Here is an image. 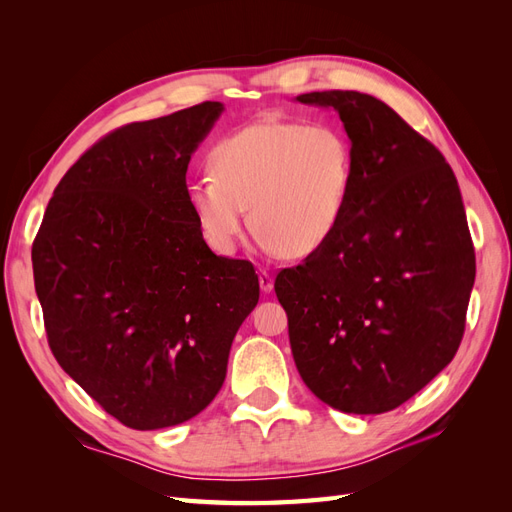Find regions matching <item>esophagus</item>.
Segmentation results:
<instances>
[{"label": "esophagus", "instance_id": "esophagus-1", "mask_svg": "<svg viewBox=\"0 0 512 512\" xmlns=\"http://www.w3.org/2000/svg\"><path fill=\"white\" fill-rule=\"evenodd\" d=\"M258 282H260V290L262 292H271L273 290V277L267 271L258 273Z\"/></svg>", "mask_w": 512, "mask_h": 512}]
</instances>
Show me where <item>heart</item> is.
<instances>
[{
	"instance_id": "heart-1",
	"label": "heart",
	"mask_w": 512,
	"mask_h": 512,
	"mask_svg": "<svg viewBox=\"0 0 512 512\" xmlns=\"http://www.w3.org/2000/svg\"><path fill=\"white\" fill-rule=\"evenodd\" d=\"M350 183L352 147L333 123L265 119L213 149L211 175L190 183L188 200L213 252H237L250 207L262 250L307 256L342 222Z\"/></svg>"
}]
</instances>
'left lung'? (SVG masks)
Here are the masks:
<instances>
[{
    "label": "left lung",
    "mask_w": 512,
    "mask_h": 512,
    "mask_svg": "<svg viewBox=\"0 0 512 512\" xmlns=\"http://www.w3.org/2000/svg\"><path fill=\"white\" fill-rule=\"evenodd\" d=\"M335 108L352 147L342 222L303 265L282 269L307 389L348 414L395 410L453 361L476 275L453 168L391 106L359 91H312Z\"/></svg>",
    "instance_id": "obj_1"
}]
</instances>
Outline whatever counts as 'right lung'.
<instances>
[{
	"instance_id": "1",
	"label": "right lung",
	"mask_w": 512,
	"mask_h": 512,
	"mask_svg": "<svg viewBox=\"0 0 512 512\" xmlns=\"http://www.w3.org/2000/svg\"><path fill=\"white\" fill-rule=\"evenodd\" d=\"M224 111L128 123L70 166L34 239V284L61 369L132 429L190 421L222 389L258 303L247 260L203 239L185 173Z\"/></svg>"
}]
</instances>
